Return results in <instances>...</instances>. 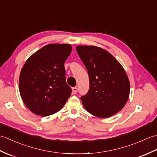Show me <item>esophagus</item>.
I'll use <instances>...</instances> for the list:
<instances>
[{"mask_svg":"<svg viewBox=\"0 0 157 157\" xmlns=\"http://www.w3.org/2000/svg\"><path fill=\"white\" fill-rule=\"evenodd\" d=\"M77 91H78L77 87H72V93H73V94H75L76 93H77Z\"/></svg>","mask_w":157,"mask_h":157,"instance_id":"1","label":"esophagus"}]
</instances>
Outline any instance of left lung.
Here are the masks:
<instances>
[{
    "label": "left lung",
    "instance_id": "left-lung-1",
    "mask_svg": "<svg viewBox=\"0 0 157 157\" xmlns=\"http://www.w3.org/2000/svg\"><path fill=\"white\" fill-rule=\"evenodd\" d=\"M76 50L88 72L90 90L81 98L83 107L95 116L106 118L124 107L130 81L120 62L100 47L78 45Z\"/></svg>",
    "mask_w": 157,
    "mask_h": 157
}]
</instances>
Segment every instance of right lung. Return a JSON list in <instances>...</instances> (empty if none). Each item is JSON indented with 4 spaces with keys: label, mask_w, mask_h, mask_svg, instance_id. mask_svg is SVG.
<instances>
[{
    "label": "right lung",
    "mask_w": 157,
    "mask_h": 157,
    "mask_svg": "<svg viewBox=\"0 0 157 157\" xmlns=\"http://www.w3.org/2000/svg\"><path fill=\"white\" fill-rule=\"evenodd\" d=\"M71 50L70 44H49L25 62L19 76V92L24 104L33 114H53L71 96V89L65 81L64 63Z\"/></svg>",
    "instance_id": "right-lung-1"
}]
</instances>
